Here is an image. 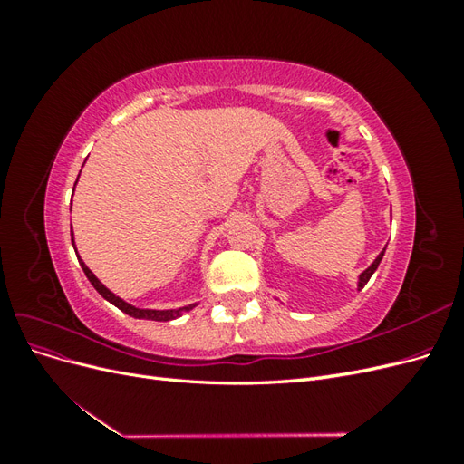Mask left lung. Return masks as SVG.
<instances>
[{"mask_svg": "<svg viewBox=\"0 0 464 464\" xmlns=\"http://www.w3.org/2000/svg\"><path fill=\"white\" fill-rule=\"evenodd\" d=\"M383 254H385V249L382 251V254L377 256V259H375V261H373V263L368 266V269L360 275V283H358V288H363V286H366V283H368V280L372 278V275L375 273V269H377V266H379V263H382V259H383Z\"/></svg>", "mask_w": 464, "mask_h": 464, "instance_id": "obj_1", "label": "left lung"}]
</instances>
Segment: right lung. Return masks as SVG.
Returning a JSON list of instances; mask_svg holds the SVG:
<instances>
[{
  "instance_id": "obj_1",
  "label": "right lung",
  "mask_w": 464,
  "mask_h": 464,
  "mask_svg": "<svg viewBox=\"0 0 464 464\" xmlns=\"http://www.w3.org/2000/svg\"><path fill=\"white\" fill-rule=\"evenodd\" d=\"M79 179V178H77ZM73 236V234H72ZM72 242H73V247H75V240L72 237ZM79 257V256H77ZM79 263H81V266H82V271H85V275H87V278L91 280V285L96 288V292L101 294V296L104 298V300H108L110 304H114L118 310H121L123 314H128V315H131V317H135V319H150V321H170V319H176V317H179L181 314H186V312H189V310H193L195 307V304L193 305H186V307H179V310H139V307H135V305H131V304H128V302H123L121 298H118L114 292H110L101 280H98L94 275H92V271L89 269V266L82 263L81 259H79Z\"/></svg>"
}]
</instances>
